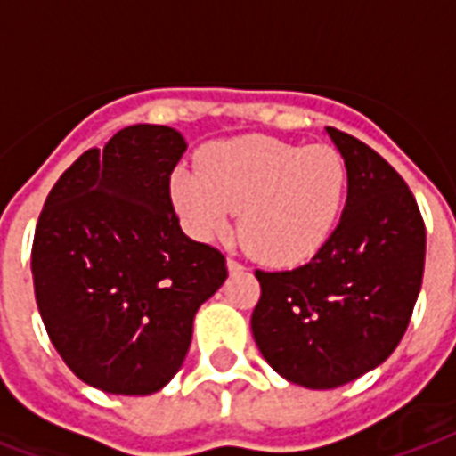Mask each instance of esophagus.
I'll use <instances>...</instances> for the list:
<instances>
[{
  "mask_svg": "<svg viewBox=\"0 0 456 456\" xmlns=\"http://www.w3.org/2000/svg\"><path fill=\"white\" fill-rule=\"evenodd\" d=\"M227 270L234 274V272H243V265L239 263V260H234V257H227Z\"/></svg>",
  "mask_w": 456,
  "mask_h": 456,
  "instance_id": "34e87169",
  "label": "esophagus"
}]
</instances>
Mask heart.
<instances>
[{
    "mask_svg": "<svg viewBox=\"0 0 456 456\" xmlns=\"http://www.w3.org/2000/svg\"><path fill=\"white\" fill-rule=\"evenodd\" d=\"M347 186L338 149L250 134L208 146L200 170L179 167L172 175V200L186 232L200 241L224 234L241 210L243 246L260 263L296 267L329 243Z\"/></svg>",
    "mask_w": 456,
    "mask_h": 456,
    "instance_id": "heart-1",
    "label": "heart"
}]
</instances>
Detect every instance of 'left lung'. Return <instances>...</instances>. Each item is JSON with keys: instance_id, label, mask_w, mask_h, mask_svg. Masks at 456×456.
<instances>
[{"instance_id": "obj_1", "label": "left lung", "mask_w": 456, "mask_h": 456, "mask_svg": "<svg viewBox=\"0 0 456 456\" xmlns=\"http://www.w3.org/2000/svg\"><path fill=\"white\" fill-rule=\"evenodd\" d=\"M347 163V206L324 248L286 272L256 270L250 326L274 371L338 388L390 357L424 279L426 227L414 193L360 139L326 127Z\"/></svg>"}]
</instances>
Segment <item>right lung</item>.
I'll use <instances>...</instances> for the list:
<instances>
[{
	"label": "right lung",
	"instance_id": "right-lung-1",
	"mask_svg": "<svg viewBox=\"0 0 456 456\" xmlns=\"http://www.w3.org/2000/svg\"><path fill=\"white\" fill-rule=\"evenodd\" d=\"M186 144L130 125L52 186L32 241L45 329L80 381L151 395L177 374L193 314L227 279L220 250L179 227L170 175Z\"/></svg>",
	"mask_w": 456,
	"mask_h": 456
}]
</instances>
